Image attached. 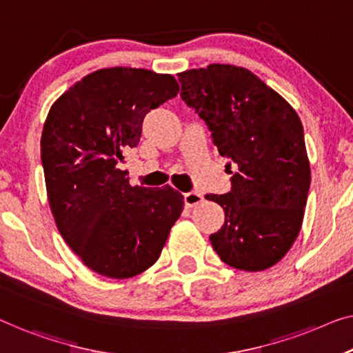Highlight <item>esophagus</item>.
<instances>
[{
	"label": "esophagus",
	"instance_id": "esophagus-1",
	"mask_svg": "<svg viewBox=\"0 0 353 353\" xmlns=\"http://www.w3.org/2000/svg\"><path fill=\"white\" fill-rule=\"evenodd\" d=\"M183 201H185L187 208L192 209L194 206H198V204L203 201V194L198 193V192H188V193L183 194Z\"/></svg>",
	"mask_w": 353,
	"mask_h": 353
}]
</instances>
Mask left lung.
Masks as SVG:
<instances>
[{"label": "left lung", "mask_w": 353, "mask_h": 353, "mask_svg": "<svg viewBox=\"0 0 353 353\" xmlns=\"http://www.w3.org/2000/svg\"><path fill=\"white\" fill-rule=\"evenodd\" d=\"M181 97L212 131L228 159L231 192L206 194L225 210L210 234L220 260L241 271H265L298 238L311 185L303 123L285 99L243 66L214 63L179 72Z\"/></svg>", "instance_id": "1"}]
</instances>
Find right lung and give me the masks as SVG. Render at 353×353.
<instances>
[{
	"instance_id": "right-lung-1",
	"label": "right lung",
	"mask_w": 353,
	"mask_h": 353,
	"mask_svg": "<svg viewBox=\"0 0 353 353\" xmlns=\"http://www.w3.org/2000/svg\"><path fill=\"white\" fill-rule=\"evenodd\" d=\"M179 93L171 74L143 68L90 72L52 104L41 136L47 199L57 228L85 266L128 279L159 260L183 196L170 185H131L119 168L143 120Z\"/></svg>"
}]
</instances>
